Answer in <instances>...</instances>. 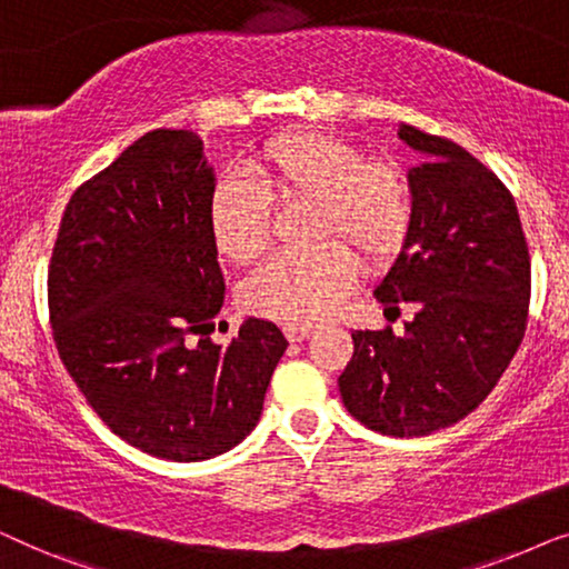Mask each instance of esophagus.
Masks as SVG:
<instances>
[{
  "label": "esophagus",
  "instance_id": "1",
  "mask_svg": "<svg viewBox=\"0 0 569 569\" xmlns=\"http://www.w3.org/2000/svg\"><path fill=\"white\" fill-rule=\"evenodd\" d=\"M282 331H284L287 341H292V345H298V341H306L310 337L308 326H290V323H287Z\"/></svg>",
  "mask_w": 569,
  "mask_h": 569
}]
</instances>
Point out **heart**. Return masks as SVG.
Returning <instances> with one entry per match:
<instances>
[{"mask_svg": "<svg viewBox=\"0 0 569 569\" xmlns=\"http://www.w3.org/2000/svg\"><path fill=\"white\" fill-rule=\"evenodd\" d=\"M251 181L224 178L209 197V232L230 263H251L271 243L274 207L313 204L310 243L274 256L246 279L240 302L269 321L310 326L352 290L357 271L380 269L407 243L415 189L391 158H365L352 139L292 129L263 142L248 162Z\"/></svg>", "mask_w": 569, "mask_h": 569, "instance_id": "1", "label": "heart"}]
</instances>
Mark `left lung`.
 I'll return each mask as SVG.
<instances>
[{
  "mask_svg": "<svg viewBox=\"0 0 569 569\" xmlns=\"http://www.w3.org/2000/svg\"><path fill=\"white\" fill-rule=\"evenodd\" d=\"M399 137L425 160L409 170L415 220L376 300L386 310L411 302L417 313L403 337L355 331L339 391L370 430L419 438L461 422L508 370L528 323L531 256L495 170L409 123Z\"/></svg>",
  "mask_w": 569,
  "mask_h": 569,
  "instance_id": "left-lung-1",
  "label": "left lung"
}]
</instances>
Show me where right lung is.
<instances>
[{
	"instance_id": "1",
	"label": "right lung",
	"mask_w": 569,
	"mask_h": 569,
	"mask_svg": "<svg viewBox=\"0 0 569 569\" xmlns=\"http://www.w3.org/2000/svg\"><path fill=\"white\" fill-rule=\"evenodd\" d=\"M212 191L197 134L147 131L72 193L49 263V321L69 378L111 432L168 461L236 448L287 349L261 318L228 347L204 337L224 300Z\"/></svg>"
}]
</instances>
